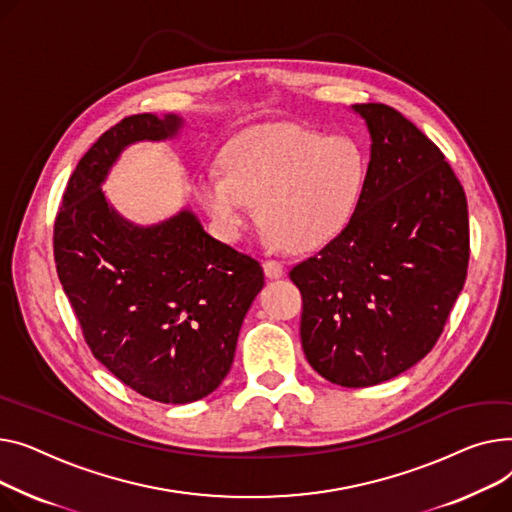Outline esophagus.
<instances>
[{
  "label": "esophagus",
  "mask_w": 512,
  "mask_h": 512,
  "mask_svg": "<svg viewBox=\"0 0 512 512\" xmlns=\"http://www.w3.org/2000/svg\"><path fill=\"white\" fill-rule=\"evenodd\" d=\"M262 266H264V275H266L268 279H281V277L285 275L283 264L277 262V260H266Z\"/></svg>",
  "instance_id": "34e87169"
}]
</instances>
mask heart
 Listing matches in <instances>:
<instances>
[{"label":"heart","mask_w":512,"mask_h":512,"mask_svg":"<svg viewBox=\"0 0 512 512\" xmlns=\"http://www.w3.org/2000/svg\"><path fill=\"white\" fill-rule=\"evenodd\" d=\"M225 173L194 179V194L217 233L233 242L250 221V204L268 235L289 250H316L351 221L366 182V159L345 136L293 124H262L223 150Z\"/></svg>","instance_id":"1"}]
</instances>
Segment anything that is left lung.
<instances>
[{
  "instance_id": "1",
  "label": "left lung",
  "mask_w": 512,
  "mask_h": 512,
  "mask_svg": "<svg viewBox=\"0 0 512 512\" xmlns=\"http://www.w3.org/2000/svg\"><path fill=\"white\" fill-rule=\"evenodd\" d=\"M370 163L345 229L291 268L302 347L328 382L364 388L424 359L463 289L467 198L440 148L382 103L351 105Z\"/></svg>"
}]
</instances>
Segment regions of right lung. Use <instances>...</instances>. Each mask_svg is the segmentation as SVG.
<instances>
[{"label": "right lung", "mask_w": 512, "mask_h": 512, "mask_svg": "<svg viewBox=\"0 0 512 512\" xmlns=\"http://www.w3.org/2000/svg\"><path fill=\"white\" fill-rule=\"evenodd\" d=\"M184 124L138 113L107 130L74 169L53 229L57 277L90 351L136 393L171 405L219 388L264 285L262 266L210 237L188 206L138 225L103 192L128 146L173 140Z\"/></svg>", "instance_id": "right-lung-1"}]
</instances>
